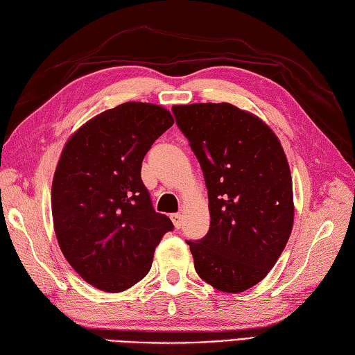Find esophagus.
Returning <instances> with one entry per match:
<instances>
[{"instance_id":"1","label":"esophagus","mask_w":355,"mask_h":355,"mask_svg":"<svg viewBox=\"0 0 355 355\" xmlns=\"http://www.w3.org/2000/svg\"><path fill=\"white\" fill-rule=\"evenodd\" d=\"M171 218H172V223H173V225H175V229H180V227H182V223H183L182 214H173V215H171Z\"/></svg>"}]
</instances>
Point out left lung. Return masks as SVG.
<instances>
[{
	"label": "left lung",
	"instance_id": "8db88e82",
	"mask_svg": "<svg viewBox=\"0 0 355 355\" xmlns=\"http://www.w3.org/2000/svg\"><path fill=\"white\" fill-rule=\"evenodd\" d=\"M197 155L209 195L210 227L186 241L202 281L224 293L261 282L293 229V182L281 141L252 112L230 103L172 107Z\"/></svg>",
	"mask_w": 355,
	"mask_h": 355
}]
</instances>
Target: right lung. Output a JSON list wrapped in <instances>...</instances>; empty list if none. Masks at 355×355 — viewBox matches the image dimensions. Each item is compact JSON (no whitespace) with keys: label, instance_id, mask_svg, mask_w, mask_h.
<instances>
[{"label":"right lung","instance_id":"add662e5","mask_svg":"<svg viewBox=\"0 0 355 355\" xmlns=\"http://www.w3.org/2000/svg\"><path fill=\"white\" fill-rule=\"evenodd\" d=\"M172 125L160 105L126 102L65 143L51 184L53 225L65 259L97 290L119 293L141 281L173 229L140 177L143 158Z\"/></svg>","mask_w":355,"mask_h":355}]
</instances>
